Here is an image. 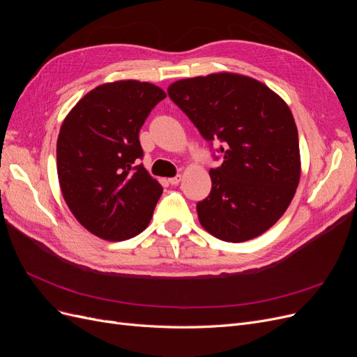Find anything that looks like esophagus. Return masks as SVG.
<instances>
[{
    "label": "esophagus",
    "mask_w": 357,
    "mask_h": 357,
    "mask_svg": "<svg viewBox=\"0 0 357 357\" xmlns=\"http://www.w3.org/2000/svg\"><path fill=\"white\" fill-rule=\"evenodd\" d=\"M168 181H169V185H172V186H177L178 183L181 181V176H180V174H177V176H174V177L168 178Z\"/></svg>",
    "instance_id": "obj_1"
}]
</instances>
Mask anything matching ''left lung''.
Wrapping results in <instances>:
<instances>
[{
    "label": "left lung",
    "instance_id": "1",
    "mask_svg": "<svg viewBox=\"0 0 357 357\" xmlns=\"http://www.w3.org/2000/svg\"><path fill=\"white\" fill-rule=\"evenodd\" d=\"M168 95L211 149L223 143L222 165L210 169V195L197 204L202 228L228 243L268 231L287 210L301 177L298 129L287 104L264 83L232 73L178 80Z\"/></svg>",
    "mask_w": 357,
    "mask_h": 357
}]
</instances>
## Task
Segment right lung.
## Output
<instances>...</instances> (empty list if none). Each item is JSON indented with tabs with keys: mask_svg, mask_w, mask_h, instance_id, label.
Returning a JSON list of instances; mask_svg holds the SVG:
<instances>
[{
	"mask_svg": "<svg viewBox=\"0 0 357 357\" xmlns=\"http://www.w3.org/2000/svg\"><path fill=\"white\" fill-rule=\"evenodd\" d=\"M167 93L137 80L101 84L63 121L56 165L63 199L86 229L123 241L147 228L162 186L139 164L138 132Z\"/></svg>",
	"mask_w": 357,
	"mask_h": 357,
	"instance_id": "obj_1",
	"label": "right lung"
}]
</instances>
